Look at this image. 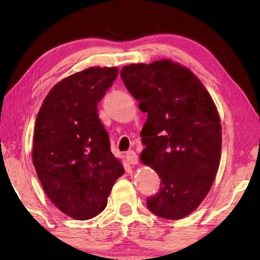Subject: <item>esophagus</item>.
<instances>
[{
  "label": "esophagus",
  "instance_id": "obj_1",
  "mask_svg": "<svg viewBox=\"0 0 260 260\" xmlns=\"http://www.w3.org/2000/svg\"><path fill=\"white\" fill-rule=\"evenodd\" d=\"M126 160L128 164L131 165H136L138 164V155H136V152L131 150L126 153Z\"/></svg>",
  "mask_w": 260,
  "mask_h": 260
}]
</instances>
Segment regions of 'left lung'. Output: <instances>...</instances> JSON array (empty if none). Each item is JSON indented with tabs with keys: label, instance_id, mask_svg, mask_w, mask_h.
Wrapping results in <instances>:
<instances>
[{
	"label": "left lung",
	"instance_id": "left-lung-1",
	"mask_svg": "<svg viewBox=\"0 0 260 260\" xmlns=\"http://www.w3.org/2000/svg\"><path fill=\"white\" fill-rule=\"evenodd\" d=\"M120 76L148 113L140 159L161 180L159 191L147 200L148 209L169 220L187 217L209 193L219 169L217 107L200 79L170 59L127 65Z\"/></svg>",
	"mask_w": 260,
	"mask_h": 260
}]
</instances>
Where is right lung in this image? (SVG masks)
Segmentation results:
<instances>
[{
  "label": "right lung",
  "instance_id": "1",
  "mask_svg": "<svg viewBox=\"0 0 260 260\" xmlns=\"http://www.w3.org/2000/svg\"><path fill=\"white\" fill-rule=\"evenodd\" d=\"M117 76V68L96 67L67 77L51 88L35 120V171L49 200L73 219L102 212L125 172L98 113Z\"/></svg>",
  "mask_w": 260,
  "mask_h": 260
}]
</instances>
